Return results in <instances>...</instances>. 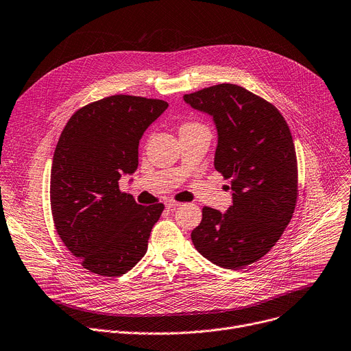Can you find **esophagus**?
Masks as SVG:
<instances>
[{"instance_id": "obj_1", "label": "esophagus", "mask_w": 351, "mask_h": 351, "mask_svg": "<svg viewBox=\"0 0 351 351\" xmlns=\"http://www.w3.org/2000/svg\"><path fill=\"white\" fill-rule=\"evenodd\" d=\"M167 207L168 208H175V207H178V206H180V203L179 202H176V200H172V199H169V200H167Z\"/></svg>"}]
</instances>
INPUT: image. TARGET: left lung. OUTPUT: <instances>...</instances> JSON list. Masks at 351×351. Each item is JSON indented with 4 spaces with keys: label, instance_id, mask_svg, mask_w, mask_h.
Wrapping results in <instances>:
<instances>
[{
    "label": "left lung",
    "instance_id": "8db88e82",
    "mask_svg": "<svg viewBox=\"0 0 351 351\" xmlns=\"http://www.w3.org/2000/svg\"><path fill=\"white\" fill-rule=\"evenodd\" d=\"M183 100L213 117L215 168L231 179L232 191L226 213L203 207L192 231L193 245L221 268L247 267L276 244L296 206L298 165L289 127L275 106L237 84L206 87Z\"/></svg>",
    "mask_w": 351,
    "mask_h": 351
}]
</instances>
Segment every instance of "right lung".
I'll use <instances>...</instances> for the list:
<instances>
[{"instance_id":"obj_1","label":"right lung","mask_w":351,"mask_h":351,"mask_svg":"<svg viewBox=\"0 0 351 351\" xmlns=\"http://www.w3.org/2000/svg\"><path fill=\"white\" fill-rule=\"evenodd\" d=\"M168 103L127 95L77 110L58 141L51 207L59 237L83 268L101 276L132 269L148 250L163 204H138L120 191L138 168V145Z\"/></svg>"}]
</instances>
